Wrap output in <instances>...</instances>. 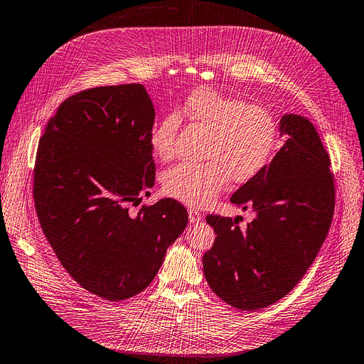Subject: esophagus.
<instances>
[{
  "instance_id": "obj_1",
  "label": "esophagus",
  "mask_w": 364,
  "mask_h": 364,
  "mask_svg": "<svg viewBox=\"0 0 364 364\" xmlns=\"http://www.w3.org/2000/svg\"><path fill=\"white\" fill-rule=\"evenodd\" d=\"M188 216H190V223H193V224L200 223L201 218H203L201 213H200L197 209H193V208L188 209Z\"/></svg>"
}]
</instances>
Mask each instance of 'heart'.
<instances>
[{"label": "heart", "instance_id": "heart-1", "mask_svg": "<svg viewBox=\"0 0 364 364\" xmlns=\"http://www.w3.org/2000/svg\"><path fill=\"white\" fill-rule=\"evenodd\" d=\"M179 116L208 132L201 148L205 161L179 163L164 173V193L185 205L206 206L227 181L248 182L267 166L278 146V124L269 110L213 88H197L178 114L168 113L154 127L151 146L158 158L173 155Z\"/></svg>", "mask_w": 364, "mask_h": 364}]
</instances>
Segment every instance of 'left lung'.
<instances>
[{
	"mask_svg": "<svg viewBox=\"0 0 364 364\" xmlns=\"http://www.w3.org/2000/svg\"><path fill=\"white\" fill-rule=\"evenodd\" d=\"M282 148L270 164L231 196L254 220L208 215L215 243L203 255L212 291L232 308L255 311L287 296L303 278L327 237L334 212L330 156L314 124L287 113Z\"/></svg>",
	"mask_w": 364,
	"mask_h": 364,
	"instance_id": "1",
	"label": "left lung"
}]
</instances>
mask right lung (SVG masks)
I'll use <instances>...</instances> for the list:
<instances>
[{"label":"right lung","instance_id":"add662e5","mask_svg":"<svg viewBox=\"0 0 364 364\" xmlns=\"http://www.w3.org/2000/svg\"><path fill=\"white\" fill-rule=\"evenodd\" d=\"M154 122L143 85L98 86L61 103L38 143L41 230L71 278L110 301L143 291L188 224L173 198L129 212L155 183Z\"/></svg>","mask_w":364,"mask_h":364}]
</instances>
